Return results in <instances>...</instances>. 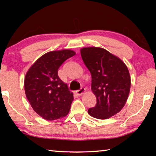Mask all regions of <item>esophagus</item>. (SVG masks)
Returning <instances> with one entry per match:
<instances>
[{
	"label": "esophagus",
	"instance_id": "obj_1",
	"mask_svg": "<svg viewBox=\"0 0 156 156\" xmlns=\"http://www.w3.org/2000/svg\"><path fill=\"white\" fill-rule=\"evenodd\" d=\"M85 91H86V89L82 87L79 89V90L76 91V94H77V95H78V96H81V95H83Z\"/></svg>",
	"mask_w": 156,
	"mask_h": 156
}]
</instances>
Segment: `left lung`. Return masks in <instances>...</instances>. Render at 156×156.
I'll use <instances>...</instances> for the list:
<instances>
[{"label":"left lung","instance_id":"left-lung-1","mask_svg":"<svg viewBox=\"0 0 156 156\" xmlns=\"http://www.w3.org/2000/svg\"><path fill=\"white\" fill-rule=\"evenodd\" d=\"M80 54L91 74V90L97 100L88 113L98 119H108L119 112L127 100L131 87L128 68L103 48L84 47Z\"/></svg>","mask_w":156,"mask_h":156}]
</instances>
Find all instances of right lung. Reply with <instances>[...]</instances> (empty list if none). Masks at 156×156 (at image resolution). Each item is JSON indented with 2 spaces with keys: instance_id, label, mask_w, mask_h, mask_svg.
<instances>
[{
  "instance_id": "1",
  "label": "right lung",
  "mask_w": 156,
  "mask_h": 156,
  "mask_svg": "<svg viewBox=\"0 0 156 156\" xmlns=\"http://www.w3.org/2000/svg\"><path fill=\"white\" fill-rule=\"evenodd\" d=\"M76 53L62 49L46 53L29 69L25 78L26 97L36 113L47 120L67 115L73 100L67 84L60 80L58 70Z\"/></svg>"
}]
</instances>
